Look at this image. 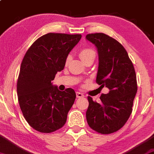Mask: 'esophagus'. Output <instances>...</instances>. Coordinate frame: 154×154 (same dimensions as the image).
I'll list each match as a JSON object with an SVG mask.
<instances>
[{
	"label": "esophagus",
	"mask_w": 154,
	"mask_h": 154,
	"mask_svg": "<svg viewBox=\"0 0 154 154\" xmlns=\"http://www.w3.org/2000/svg\"><path fill=\"white\" fill-rule=\"evenodd\" d=\"M76 97H78V98H79V97H84V95L80 92H76Z\"/></svg>",
	"instance_id": "esophagus-1"
}]
</instances>
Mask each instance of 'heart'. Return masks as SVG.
<instances>
[{
    "instance_id": "heart-1",
    "label": "heart",
    "mask_w": 154,
    "mask_h": 154,
    "mask_svg": "<svg viewBox=\"0 0 154 154\" xmlns=\"http://www.w3.org/2000/svg\"><path fill=\"white\" fill-rule=\"evenodd\" d=\"M79 56H80L82 60L84 61L86 60V59H89V58H95V51L92 50V48H83L82 51H80V54H79ZM69 61H70V57H67V59H66L65 64H68Z\"/></svg>"
}]
</instances>
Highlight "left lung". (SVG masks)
<instances>
[{"label":"left lung","instance_id":"left-lung-1","mask_svg":"<svg viewBox=\"0 0 154 154\" xmlns=\"http://www.w3.org/2000/svg\"><path fill=\"white\" fill-rule=\"evenodd\" d=\"M86 39L98 53L96 82L109 90L100 95V103L88 96L87 123L95 131L109 134L120 129L131 114L137 91L136 72L128 53L116 39L103 33L89 34Z\"/></svg>","mask_w":154,"mask_h":154}]
</instances>
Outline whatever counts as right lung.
<instances>
[{
    "label": "right lung",
    "mask_w": 154,
    "mask_h": 154,
    "mask_svg": "<svg viewBox=\"0 0 154 154\" xmlns=\"http://www.w3.org/2000/svg\"><path fill=\"white\" fill-rule=\"evenodd\" d=\"M81 34L48 33L38 38L26 51L17 79L20 109L28 123L42 133L62 128L76 95L72 89L59 91L51 81L64 69L69 53Z\"/></svg>",
    "instance_id": "right-lung-1"
}]
</instances>
